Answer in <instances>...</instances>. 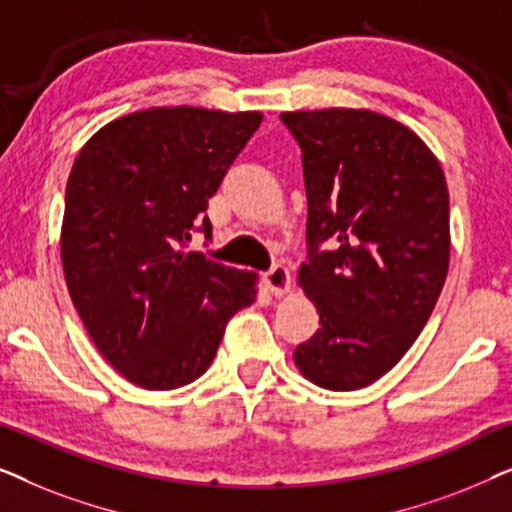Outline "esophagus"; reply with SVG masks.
<instances>
[{
  "label": "esophagus",
  "mask_w": 512,
  "mask_h": 512,
  "mask_svg": "<svg viewBox=\"0 0 512 512\" xmlns=\"http://www.w3.org/2000/svg\"><path fill=\"white\" fill-rule=\"evenodd\" d=\"M263 282L268 286V291L272 296H284L286 291L291 289V275L284 265H272V268L263 275Z\"/></svg>",
  "instance_id": "esophagus-1"
}]
</instances>
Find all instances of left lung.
<instances>
[{
    "instance_id": "left-lung-1",
    "label": "left lung",
    "mask_w": 512,
    "mask_h": 512,
    "mask_svg": "<svg viewBox=\"0 0 512 512\" xmlns=\"http://www.w3.org/2000/svg\"><path fill=\"white\" fill-rule=\"evenodd\" d=\"M303 151L307 263L319 312L293 361L317 387L354 391L412 347L450 265V195L415 132L368 109L286 111Z\"/></svg>"
}]
</instances>
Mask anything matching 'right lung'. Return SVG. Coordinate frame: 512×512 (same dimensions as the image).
I'll list each match as a JSON object with an SVG mask.
<instances>
[{
	"label": "right lung",
	"instance_id": "1",
	"mask_svg": "<svg viewBox=\"0 0 512 512\" xmlns=\"http://www.w3.org/2000/svg\"><path fill=\"white\" fill-rule=\"evenodd\" d=\"M258 111L156 107L97 130L65 191L62 268L100 354L132 384L167 391L205 373L256 275L186 251L209 240V198L258 130Z\"/></svg>",
	"mask_w": 512,
	"mask_h": 512
}]
</instances>
